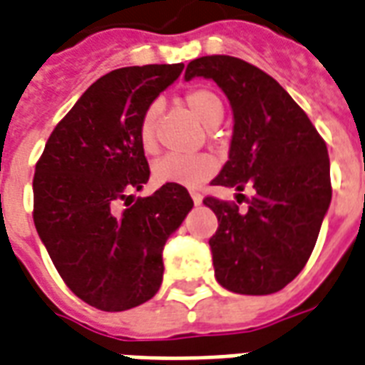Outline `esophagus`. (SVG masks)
<instances>
[{"label":"esophagus","mask_w":365,"mask_h":365,"mask_svg":"<svg viewBox=\"0 0 365 365\" xmlns=\"http://www.w3.org/2000/svg\"><path fill=\"white\" fill-rule=\"evenodd\" d=\"M190 196H192V200H194V203H196V205H200V203H202L203 196H202V194H200V192L192 190V192H190Z\"/></svg>","instance_id":"esophagus-1"}]
</instances>
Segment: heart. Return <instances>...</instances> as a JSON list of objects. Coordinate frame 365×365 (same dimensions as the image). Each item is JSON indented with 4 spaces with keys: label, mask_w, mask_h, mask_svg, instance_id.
<instances>
[{
    "label": "heart",
    "mask_w": 365,
    "mask_h": 365,
    "mask_svg": "<svg viewBox=\"0 0 365 365\" xmlns=\"http://www.w3.org/2000/svg\"><path fill=\"white\" fill-rule=\"evenodd\" d=\"M186 108L196 115L205 127L219 125L225 115L222 98L209 87H192L185 93ZM156 120L158 104H150L144 110L138 125V140L144 152L156 150ZM154 179L158 182H175L180 186H200L217 173V160L209 154H168L162 156L152 168Z\"/></svg>",
    "instance_id": "b5f03b06"
}]
</instances>
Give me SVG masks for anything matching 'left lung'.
Wrapping results in <instances>:
<instances>
[{
	"instance_id": "1",
	"label": "left lung",
	"mask_w": 365,
	"mask_h": 365,
	"mask_svg": "<svg viewBox=\"0 0 365 365\" xmlns=\"http://www.w3.org/2000/svg\"><path fill=\"white\" fill-rule=\"evenodd\" d=\"M196 76L221 87L234 112L228 162L211 185L255 190L244 213L234 202L203 200L219 221L209 240L215 276L234 293L270 295L303 270L314 250L331 202L327 146L303 108L261 68L211 55L186 66V80Z\"/></svg>"
}]
</instances>
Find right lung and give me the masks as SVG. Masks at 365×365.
I'll list each match as a JSON object with an SVG mask.
<instances>
[{
  "label": "right lung",
  "mask_w": 365,
  "mask_h": 365,
  "mask_svg": "<svg viewBox=\"0 0 365 365\" xmlns=\"http://www.w3.org/2000/svg\"><path fill=\"white\" fill-rule=\"evenodd\" d=\"M182 68L146 64L98 78L56 123L36 163V230L64 284L98 310L120 312L156 295L163 245L194 205L175 182L152 196L129 194L150 177L140 118Z\"/></svg>",
  "instance_id": "add662e5"
}]
</instances>
